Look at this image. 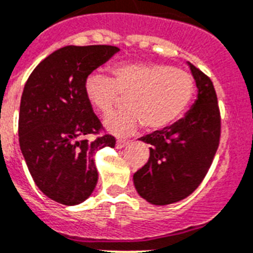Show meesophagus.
Segmentation results:
<instances>
[{
	"mask_svg": "<svg viewBox=\"0 0 253 253\" xmlns=\"http://www.w3.org/2000/svg\"><path fill=\"white\" fill-rule=\"evenodd\" d=\"M126 144H129L128 141H125V139H118V141H116V148H123L125 147Z\"/></svg>",
	"mask_w": 253,
	"mask_h": 253,
	"instance_id": "esophagus-1",
	"label": "esophagus"
}]
</instances>
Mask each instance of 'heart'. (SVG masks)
<instances>
[{
  "label": "heart",
  "instance_id": "heart-1",
  "mask_svg": "<svg viewBox=\"0 0 253 253\" xmlns=\"http://www.w3.org/2000/svg\"><path fill=\"white\" fill-rule=\"evenodd\" d=\"M112 79L90 74L84 83L87 100L101 115L114 112L126 97L125 111L110 116L106 128L128 134L144 124L148 130L170 126L182 118L194 94V79L188 71L160 62H124L111 68Z\"/></svg>",
  "mask_w": 253,
  "mask_h": 253
}]
</instances>
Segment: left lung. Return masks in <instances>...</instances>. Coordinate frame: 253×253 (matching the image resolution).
<instances>
[{
	"mask_svg": "<svg viewBox=\"0 0 253 253\" xmlns=\"http://www.w3.org/2000/svg\"><path fill=\"white\" fill-rule=\"evenodd\" d=\"M188 65L198 89L192 109L170 126L141 138L151 144L150 159L133 180L139 196L152 205L164 206L188 197L206 176L219 147L216 92L210 78Z\"/></svg>",
	"mask_w": 253,
	"mask_h": 253,
	"instance_id": "8db88e82",
	"label": "left lung"
}]
</instances>
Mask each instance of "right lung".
Masks as SVG:
<instances>
[{"instance_id": "1", "label": "right lung", "mask_w": 253, "mask_h": 253, "mask_svg": "<svg viewBox=\"0 0 253 253\" xmlns=\"http://www.w3.org/2000/svg\"><path fill=\"white\" fill-rule=\"evenodd\" d=\"M120 49L66 46L41 61L28 78L19 112V143L37 187L51 200L74 206L89 197L98 180L94 153L115 147L102 130L84 92L88 75Z\"/></svg>"}]
</instances>
